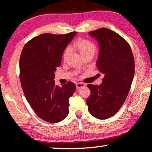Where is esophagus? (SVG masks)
Masks as SVG:
<instances>
[{"mask_svg":"<svg viewBox=\"0 0 152 152\" xmlns=\"http://www.w3.org/2000/svg\"><path fill=\"white\" fill-rule=\"evenodd\" d=\"M86 86V84L83 83V82H78V83H77L76 84V88H82V87H84Z\"/></svg>","mask_w":152,"mask_h":152,"instance_id":"1","label":"esophagus"}]
</instances>
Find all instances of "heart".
I'll list each match as a JSON object with an SVG mask.
<instances>
[{
  "instance_id": "obj_1",
  "label": "heart",
  "mask_w": 152,
  "mask_h": 152,
  "mask_svg": "<svg viewBox=\"0 0 152 152\" xmlns=\"http://www.w3.org/2000/svg\"><path fill=\"white\" fill-rule=\"evenodd\" d=\"M73 48H76L80 54L83 56L88 54H94L96 48L94 43L91 41L86 39H79L73 44ZM70 48L68 47L65 49L63 53V58L66 60L70 53Z\"/></svg>"
}]
</instances>
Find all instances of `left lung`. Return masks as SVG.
Masks as SVG:
<instances>
[{
	"label": "left lung",
	"instance_id": "8db88e82",
	"mask_svg": "<svg viewBox=\"0 0 152 152\" xmlns=\"http://www.w3.org/2000/svg\"><path fill=\"white\" fill-rule=\"evenodd\" d=\"M99 45L96 66L104 74L101 85H87L88 111L99 119H107L119 111L129 92L135 73L132 49L125 39L107 28L89 32Z\"/></svg>",
	"mask_w": 152,
	"mask_h": 152
}]
</instances>
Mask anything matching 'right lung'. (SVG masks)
I'll use <instances>...</instances> for the list:
<instances>
[{
  "label": "right lung",
  "instance_id": "1",
  "mask_svg": "<svg viewBox=\"0 0 152 152\" xmlns=\"http://www.w3.org/2000/svg\"><path fill=\"white\" fill-rule=\"evenodd\" d=\"M76 32L64 35L43 33L25 45L19 60L20 80L27 101L45 121L56 123L69 113V98L76 85L68 82L60 87L54 82L64 50Z\"/></svg>",
  "mask_w": 152,
  "mask_h": 152
}]
</instances>
